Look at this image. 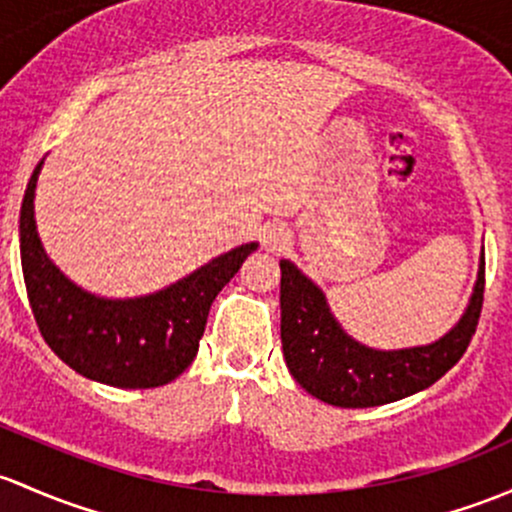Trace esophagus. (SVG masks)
<instances>
[{"label": "esophagus", "mask_w": 512, "mask_h": 512, "mask_svg": "<svg viewBox=\"0 0 512 512\" xmlns=\"http://www.w3.org/2000/svg\"><path fill=\"white\" fill-rule=\"evenodd\" d=\"M289 245H292V238H289V233L282 228V225H272V228L265 230L262 247H265L267 252H272V255H282Z\"/></svg>", "instance_id": "obj_1"}]
</instances>
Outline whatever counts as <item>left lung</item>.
Here are the masks:
<instances>
[{"instance_id":"left-lung-1","label":"left lung","mask_w":512,"mask_h":512,"mask_svg":"<svg viewBox=\"0 0 512 512\" xmlns=\"http://www.w3.org/2000/svg\"><path fill=\"white\" fill-rule=\"evenodd\" d=\"M483 267L464 314L427 346L380 351L343 331L319 284L294 262L279 260L282 351L292 378L316 400L333 407H378L434 385L459 363L476 333L483 304Z\"/></svg>"}]
</instances>
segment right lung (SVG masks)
<instances>
[{
  "instance_id": "obj_1",
  "label": "right lung",
  "mask_w": 512,
  "mask_h": 512,
  "mask_svg": "<svg viewBox=\"0 0 512 512\" xmlns=\"http://www.w3.org/2000/svg\"><path fill=\"white\" fill-rule=\"evenodd\" d=\"M36 164L19 215V250L26 292L43 341L75 373L95 383L144 390L179 378L193 363L208 311L257 242L213 257L179 282L132 299L90 294L53 265L34 218Z\"/></svg>"
}]
</instances>
